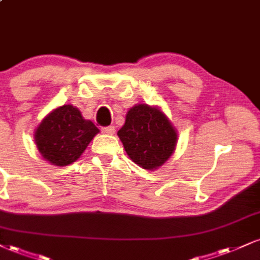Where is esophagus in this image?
Segmentation results:
<instances>
[{
	"mask_svg": "<svg viewBox=\"0 0 260 260\" xmlns=\"http://www.w3.org/2000/svg\"><path fill=\"white\" fill-rule=\"evenodd\" d=\"M102 132L105 134H114L115 133V127L114 126H108V127H103Z\"/></svg>",
	"mask_w": 260,
	"mask_h": 260,
	"instance_id": "obj_1",
	"label": "esophagus"
}]
</instances>
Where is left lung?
Masks as SVG:
<instances>
[{
    "mask_svg": "<svg viewBox=\"0 0 260 260\" xmlns=\"http://www.w3.org/2000/svg\"><path fill=\"white\" fill-rule=\"evenodd\" d=\"M127 155L145 170H156L173 154L177 133L168 118L156 108L139 104L127 112L117 132Z\"/></svg>",
    "mask_w": 260,
    "mask_h": 260,
    "instance_id": "left-lung-1",
    "label": "left lung"
}]
</instances>
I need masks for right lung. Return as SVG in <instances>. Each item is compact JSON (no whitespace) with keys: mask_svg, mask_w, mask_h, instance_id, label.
<instances>
[{"mask_svg":"<svg viewBox=\"0 0 260 260\" xmlns=\"http://www.w3.org/2000/svg\"><path fill=\"white\" fill-rule=\"evenodd\" d=\"M99 129L84 120L73 105L55 109L41 122L35 134L43 158L55 166H68L80 157Z\"/></svg>","mask_w":260,"mask_h":260,"instance_id":"right-lung-1","label":"right lung"}]
</instances>
